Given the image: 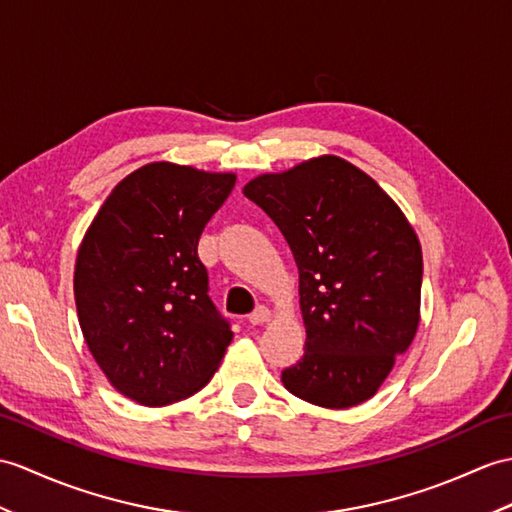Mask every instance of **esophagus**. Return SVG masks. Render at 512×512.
I'll list each match as a JSON object with an SVG mask.
<instances>
[{
    "instance_id": "obj_1",
    "label": "esophagus",
    "mask_w": 512,
    "mask_h": 512,
    "mask_svg": "<svg viewBox=\"0 0 512 512\" xmlns=\"http://www.w3.org/2000/svg\"><path fill=\"white\" fill-rule=\"evenodd\" d=\"M270 316H272V312L268 310V307L259 305L257 310L251 316H248V323H251V325H264V323H268Z\"/></svg>"
}]
</instances>
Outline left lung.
Wrapping results in <instances>:
<instances>
[{
  "instance_id": "8db88e82",
  "label": "left lung",
  "mask_w": 512,
  "mask_h": 512,
  "mask_svg": "<svg viewBox=\"0 0 512 512\" xmlns=\"http://www.w3.org/2000/svg\"><path fill=\"white\" fill-rule=\"evenodd\" d=\"M299 266L303 358L281 382L323 408L371 399L419 327L423 257L417 233L371 176L318 157L244 187Z\"/></svg>"
}]
</instances>
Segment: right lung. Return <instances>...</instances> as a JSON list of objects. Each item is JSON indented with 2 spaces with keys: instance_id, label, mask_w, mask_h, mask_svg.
I'll return each instance as SVG.
<instances>
[{
  "instance_id": "obj_1",
  "label": "right lung",
  "mask_w": 512,
  "mask_h": 512,
  "mask_svg": "<svg viewBox=\"0 0 512 512\" xmlns=\"http://www.w3.org/2000/svg\"><path fill=\"white\" fill-rule=\"evenodd\" d=\"M233 185L235 174L148 163L115 185L78 248L82 336L109 382L141 406L194 395L233 338L198 257Z\"/></svg>"
}]
</instances>
